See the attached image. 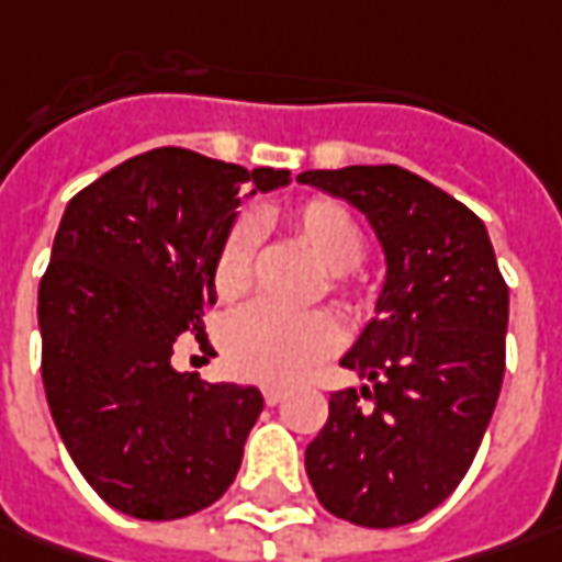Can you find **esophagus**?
I'll list each match as a JSON object with an SVG mask.
<instances>
[{
  "label": "esophagus",
  "instance_id": "esophagus-1",
  "mask_svg": "<svg viewBox=\"0 0 562 562\" xmlns=\"http://www.w3.org/2000/svg\"><path fill=\"white\" fill-rule=\"evenodd\" d=\"M263 401L270 404V407H277L282 397H285V389H280V385H263Z\"/></svg>",
  "mask_w": 562,
  "mask_h": 562
}]
</instances>
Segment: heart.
<instances>
[{
    "label": "heart",
    "instance_id": "b5f03b06",
    "mask_svg": "<svg viewBox=\"0 0 562 562\" xmlns=\"http://www.w3.org/2000/svg\"><path fill=\"white\" fill-rule=\"evenodd\" d=\"M289 229L314 261L333 273L336 289H345V277L363 258V229L345 204L333 199H304L289 211ZM255 263V229L239 221L217 248L214 289L226 301L245 295L251 285ZM226 363L239 376L258 382H292L319 358L333 355L339 345L336 323L326 314H280L273 307H245L226 319L221 333Z\"/></svg>",
    "mask_w": 562,
    "mask_h": 562
}]
</instances>
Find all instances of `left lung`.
I'll list each match as a JSON object with an SVG mask.
<instances>
[{"label": "left lung", "instance_id": "8db88e82", "mask_svg": "<svg viewBox=\"0 0 562 562\" xmlns=\"http://www.w3.org/2000/svg\"><path fill=\"white\" fill-rule=\"evenodd\" d=\"M299 183L358 207L385 255L373 317L341 358L363 385L329 395L304 470L333 516L407 526L460 485L492 423L510 292L485 223L411 170H304Z\"/></svg>", "mask_w": 562, "mask_h": 562}]
</instances>
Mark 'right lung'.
Listing matches in <instances>:
<instances>
[{"label": "right lung", "mask_w": 562, "mask_h": 562, "mask_svg": "<svg viewBox=\"0 0 562 562\" xmlns=\"http://www.w3.org/2000/svg\"><path fill=\"white\" fill-rule=\"evenodd\" d=\"M289 183V170L151 148L65 207L40 282L43 385L68 454L114 510L180 519L239 473L263 395L180 373L170 355L189 329L202 341L236 207Z\"/></svg>", "instance_id": "obj_1"}]
</instances>
